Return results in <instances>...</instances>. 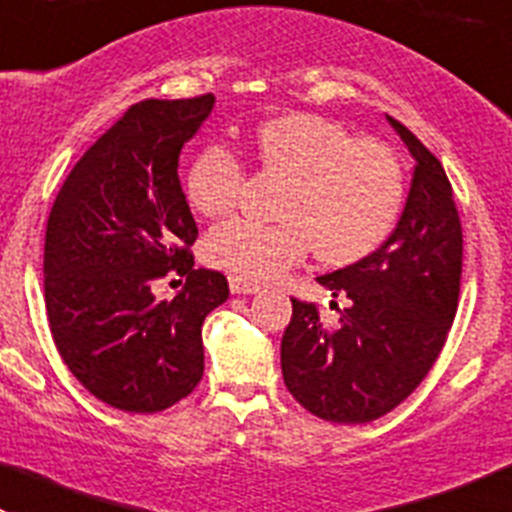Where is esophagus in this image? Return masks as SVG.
<instances>
[{
  "instance_id": "esophagus-1",
  "label": "esophagus",
  "mask_w": 512,
  "mask_h": 512,
  "mask_svg": "<svg viewBox=\"0 0 512 512\" xmlns=\"http://www.w3.org/2000/svg\"><path fill=\"white\" fill-rule=\"evenodd\" d=\"M229 290L237 293V296H250L260 290V283L250 278H242V275H229Z\"/></svg>"
}]
</instances>
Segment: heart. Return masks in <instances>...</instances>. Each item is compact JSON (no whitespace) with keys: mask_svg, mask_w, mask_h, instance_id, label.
<instances>
[{"mask_svg":"<svg viewBox=\"0 0 512 512\" xmlns=\"http://www.w3.org/2000/svg\"><path fill=\"white\" fill-rule=\"evenodd\" d=\"M250 145L262 176L283 181L275 222L232 219L211 229L204 239L209 265L267 280L311 250L324 265H354L390 237L403 211L405 173L388 145L303 112L267 119ZM245 186V163L227 145L204 147L183 178L191 209L209 219L237 209Z\"/></svg>","mask_w":512,"mask_h":512,"instance_id":"1","label":"heart"}]
</instances>
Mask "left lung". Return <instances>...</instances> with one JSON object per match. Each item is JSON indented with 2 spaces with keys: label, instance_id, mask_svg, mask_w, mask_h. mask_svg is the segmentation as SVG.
I'll list each match as a JSON object with an SVG mask.
<instances>
[{
  "label": "left lung",
  "instance_id": "left-lung-1",
  "mask_svg": "<svg viewBox=\"0 0 512 512\" xmlns=\"http://www.w3.org/2000/svg\"><path fill=\"white\" fill-rule=\"evenodd\" d=\"M388 119L416 158L398 227L362 262L316 278L349 301L339 324L326 326L316 303L290 298L280 342L285 388L334 423L375 421L403 403L434 367L457 316L462 222L451 183L439 158Z\"/></svg>",
  "mask_w": 512,
  "mask_h": 512
}]
</instances>
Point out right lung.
<instances>
[{
    "instance_id": "1",
    "label": "right lung",
    "mask_w": 512,
    "mask_h": 512,
    "mask_svg": "<svg viewBox=\"0 0 512 512\" xmlns=\"http://www.w3.org/2000/svg\"><path fill=\"white\" fill-rule=\"evenodd\" d=\"M211 107L214 94L132 104L73 165L50 209V334L73 377L119 411H165L199 385L201 326L229 298L222 273L193 267L199 227L178 178L183 145ZM165 274L187 280L173 302L149 290Z\"/></svg>"
}]
</instances>
